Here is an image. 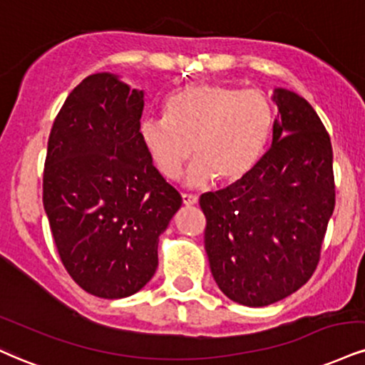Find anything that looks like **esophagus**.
I'll return each instance as SVG.
<instances>
[{
    "label": "esophagus",
    "mask_w": 365,
    "mask_h": 365,
    "mask_svg": "<svg viewBox=\"0 0 365 365\" xmlns=\"http://www.w3.org/2000/svg\"><path fill=\"white\" fill-rule=\"evenodd\" d=\"M182 200H183V204H185V205H195L197 202H199V197L192 195V194H183Z\"/></svg>",
    "instance_id": "obj_1"
}]
</instances>
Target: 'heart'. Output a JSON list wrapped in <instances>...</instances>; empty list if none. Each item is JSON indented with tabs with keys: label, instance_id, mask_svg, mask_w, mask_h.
I'll return each instance as SVG.
<instances>
[{
	"label": "heart",
	"instance_id": "heart-1",
	"mask_svg": "<svg viewBox=\"0 0 365 365\" xmlns=\"http://www.w3.org/2000/svg\"><path fill=\"white\" fill-rule=\"evenodd\" d=\"M272 127L267 98L231 86H183L165 103V117L143 118L139 139L156 170L175 180L194 153L185 183L202 187L216 177L243 178L260 158Z\"/></svg>",
	"mask_w": 365,
	"mask_h": 365
}]
</instances>
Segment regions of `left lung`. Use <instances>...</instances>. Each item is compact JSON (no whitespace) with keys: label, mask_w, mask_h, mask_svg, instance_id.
<instances>
[{"label":"left lung","mask_w":365,"mask_h":365,"mask_svg":"<svg viewBox=\"0 0 365 365\" xmlns=\"http://www.w3.org/2000/svg\"><path fill=\"white\" fill-rule=\"evenodd\" d=\"M272 146L230 187L200 195L210 272L250 308L291 296L313 275L333 209L330 135L302 96L275 88Z\"/></svg>","instance_id":"1"}]
</instances>
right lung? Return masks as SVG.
<instances>
[{"label":"right lung","mask_w":365,"mask_h":365,"mask_svg":"<svg viewBox=\"0 0 365 365\" xmlns=\"http://www.w3.org/2000/svg\"><path fill=\"white\" fill-rule=\"evenodd\" d=\"M144 91L96 73L69 93L47 143L43 209L74 282L103 299L133 296L158 269V240L182 197L139 139Z\"/></svg>","instance_id":"add662e5"}]
</instances>
